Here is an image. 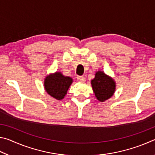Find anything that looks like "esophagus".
Listing matches in <instances>:
<instances>
[{
    "instance_id": "esophagus-1",
    "label": "esophagus",
    "mask_w": 155,
    "mask_h": 155,
    "mask_svg": "<svg viewBox=\"0 0 155 155\" xmlns=\"http://www.w3.org/2000/svg\"><path fill=\"white\" fill-rule=\"evenodd\" d=\"M77 79L78 81H79V82H85V78L84 77H82V76H78V77H77Z\"/></svg>"
}]
</instances>
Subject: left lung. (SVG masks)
<instances>
[{"instance_id": "1", "label": "left lung", "mask_w": 155, "mask_h": 155, "mask_svg": "<svg viewBox=\"0 0 155 155\" xmlns=\"http://www.w3.org/2000/svg\"><path fill=\"white\" fill-rule=\"evenodd\" d=\"M115 84L111 77L101 71L97 72L95 78L91 81L94 92L96 98L101 102H104L113 96L115 89Z\"/></svg>"}]
</instances>
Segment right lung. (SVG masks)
Returning a JSON list of instances; mask_svg holds the SVG:
<instances>
[{"mask_svg": "<svg viewBox=\"0 0 155 155\" xmlns=\"http://www.w3.org/2000/svg\"><path fill=\"white\" fill-rule=\"evenodd\" d=\"M72 83V78L64 77L61 73L56 72L46 78L44 87L49 95L57 100H61L64 98Z\"/></svg>", "mask_w": 155, "mask_h": 155, "instance_id": "1", "label": "right lung"}]
</instances>
